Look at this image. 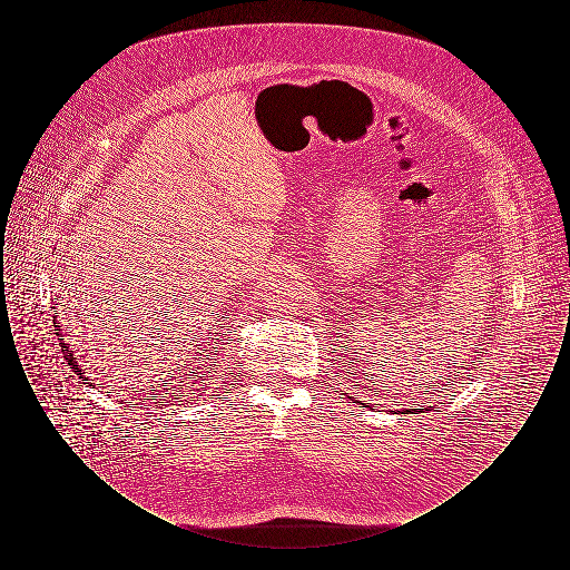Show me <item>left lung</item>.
<instances>
[{
  "label": "left lung",
  "mask_w": 570,
  "mask_h": 570,
  "mask_svg": "<svg viewBox=\"0 0 570 570\" xmlns=\"http://www.w3.org/2000/svg\"><path fill=\"white\" fill-rule=\"evenodd\" d=\"M416 410H419V407H414V412H416Z\"/></svg>",
  "instance_id": "obj_1"
}]
</instances>
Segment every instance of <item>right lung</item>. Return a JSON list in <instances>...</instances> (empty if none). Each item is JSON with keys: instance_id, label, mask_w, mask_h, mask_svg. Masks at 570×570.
<instances>
[{"instance_id": "add662e5", "label": "right lung", "mask_w": 570, "mask_h": 570, "mask_svg": "<svg viewBox=\"0 0 570 570\" xmlns=\"http://www.w3.org/2000/svg\"><path fill=\"white\" fill-rule=\"evenodd\" d=\"M53 326H55V331H57V335H59V337H57V340H59V344H61V348H63V356H66V361H68V365H70V370H72V372H75V374H77V376H79V380H85V372H82L81 367H79V365H77V358H75V354H72V351H68V344H66V342H63V335H61V333H59V331H61V328H59V323H57V321H55L53 323ZM85 384H89V386H96V384H94V382H85Z\"/></svg>"}]
</instances>
